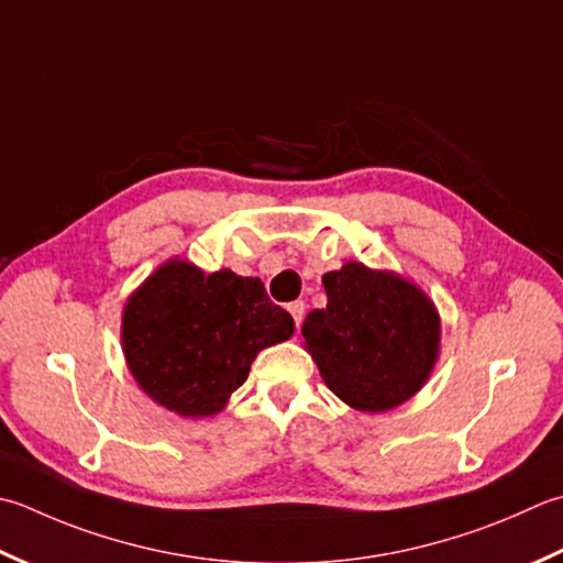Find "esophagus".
Listing matches in <instances>:
<instances>
[{
    "label": "esophagus",
    "instance_id": "34e87169",
    "mask_svg": "<svg viewBox=\"0 0 563 563\" xmlns=\"http://www.w3.org/2000/svg\"><path fill=\"white\" fill-rule=\"evenodd\" d=\"M288 312H290L292 319H295V327H300V324H302V317H305V302H302V300L290 302V305H288Z\"/></svg>",
    "mask_w": 563,
    "mask_h": 563
}]
</instances>
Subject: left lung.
<instances>
[{
    "instance_id": "left-lung-1",
    "label": "left lung",
    "mask_w": 563,
    "mask_h": 563,
    "mask_svg": "<svg viewBox=\"0 0 563 563\" xmlns=\"http://www.w3.org/2000/svg\"><path fill=\"white\" fill-rule=\"evenodd\" d=\"M324 310L305 317L302 336L336 398L385 412L422 388L439 354V314L395 273L346 263L322 278Z\"/></svg>"
}]
</instances>
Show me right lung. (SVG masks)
<instances>
[{
    "label": "right lung",
    "instance_id": "1",
    "mask_svg": "<svg viewBox=\"0 0 563 563\" xmlns=\"http://www.w3.org/2000/svg\"><path fill=\"white\" fill-rule=\"evenodd\" d=\"M295 332L258 278L168 261L129 297L121 344L136 383L183 417L222 410L261 349Z\"/></svg>",
    "mask_w": 563,
    "mask_h": 563
}]
</instances>
